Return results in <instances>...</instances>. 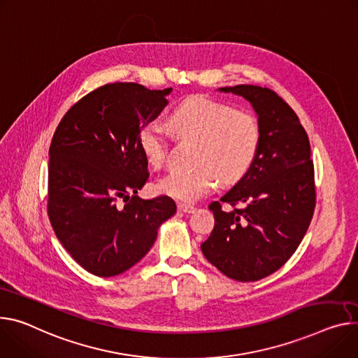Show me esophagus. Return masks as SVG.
Returning a JSON list of instances; mask_svg holds the SVG:
<instances>
[{
  "label": "esophagus",
  "mask_w": 358,
  "mask_h": 358,
  "mask_svg": "<svg viewBox=\"0 0 358 358\" xmlns=\"http://www.w3.org/2000/svg\"><path fill=\"white\" fill-rule=\"evenodd\" d=\"M177 207H178V210L181 213H185V214H189V213H192L194 210H196V207L191 206V204H185V203H178Z\"/></svg>",
  "instance_id": "34e87169"
}]
</instances>
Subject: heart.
Instances as JSON below:
<instances>
[{"instance_id": "obj_1", "label": "heart", "mask_w": 358, "mask_h": 358, "mask_svg": "<svg viewBox=\"0 0 358 358\" xmlns=\"http://www.w3.org/2000/svg\"><path fill=\"white\" fill-rule=\"evenodd\" d=\"M170 125L185 138L200 140L197 167L173 170L157 184L159 192L178 201L194 203L224 182H236L247 174L262 147V125L255 115L230 104L194 95L181 101L171 113ZM138 147L148 164L161 169L169 158L166 128L157 121L144 124Z\"/></svg>"}]
</instances>
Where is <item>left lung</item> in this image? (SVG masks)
I'll list each match as a JSON object with an SVG mask.
<instances>
[{
  "instance_id": "8db88e82",
  "label": "left lung",
  "mask_w": 358,
  "mask_h": 358,
  "mask_svg": "<svg viewBox=\"0 0 358 358\" xmlns=\"http://www.w3.org/2000/svg\"><path fill=\"white\" fill-rule=\"evenodd\" d=\"M220 91L251 103L263 138L247 174L210 204L215 224L201 250L227 277L257 281L282 267L308 230L315 208L311 148L297 114L275 91L245 84Z\"/></svg>"
}]
</instances>
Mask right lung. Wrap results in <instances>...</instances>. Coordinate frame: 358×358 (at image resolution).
Returning <instances> with one entry per match:
<instances>
[{"label": "right lung", "mask_w": 358, "mask_h": 358, "mask_svg": "<svg viewBox=\"0 0 358 358\" xmlns=\"http://www.w3.org/2000/svg\"><path fill=\"white\" fill-rule=\"evenodd\" d=\"M170 92L137 83L101 85L66 113L52 136L50 222L64 248L94 275H118L137 264L161 222L177 211L167 196H137L150 177L138 133L164 110Z\"/></svg>", "instance_id": "obj_1"}]
</instances>
